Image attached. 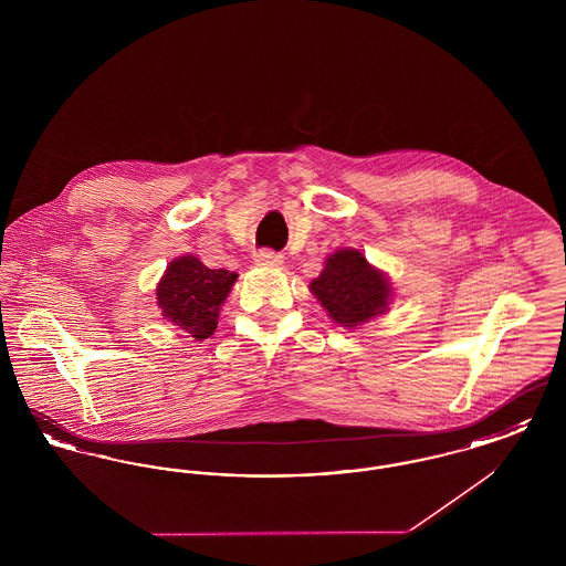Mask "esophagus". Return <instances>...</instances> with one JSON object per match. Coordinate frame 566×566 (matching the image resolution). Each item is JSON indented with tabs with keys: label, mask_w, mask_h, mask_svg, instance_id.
<instances>
[{
	"label": "esophagus",
	"mask_w": 566,
	"mask_h": 566,
	"mask_svg": "<svg viewBox=\"0 0 566 566\" xmlns=\"http://www.w3.org/2000/svg\"><path fill=\"white\" fill-rule=\"evenodd\" d=\"M254 263L256 265H268V268H280L284 263L282 254H275L271 250H261L254 254Z\"/></svg>",
	"instance_id": "esophagus-1"
}]
</instances>
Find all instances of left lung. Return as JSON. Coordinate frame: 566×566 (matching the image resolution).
<instances>
[{
	"instance_id": "8db88e82",
	"label": "left lung",
	"mask_w": 566,
	"mask_h": 566,
	"mask_svg": "<svg viewBox=\"0 0 566 566\" xmlns=\"http://www.w3.org/2000/svg\"><path fill=\"white\" fill-rule=\"evenodd\" d=\"M310 289L333 323L348 328L384 314L392 296L388 277L352 248L331 254Z\"/></svg>"
}]
</instances>
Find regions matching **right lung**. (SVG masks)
<instances>
[{
	"instance_id": "1",
	"label": "right lung",
	"mask_w": 566,
	"mask_h": 566,
	"mask_svg": "<svg viewBox=\"0 0 566 566\" xmlns=\"http://www.w3.org/2000/svg\"><path fill=\"white\" fill-rule=\"evenodd\" d=\"M238 273L210 270L197 256L174 259L157 286V303L163 318L190 333L197 342L216 331L220 305L231 293Z\"/></svg>"
}]
</instances>
